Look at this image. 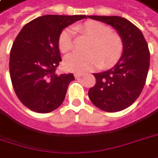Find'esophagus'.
<instances>
[{
  "label": "esophagus",
  "mask_w": 158,
  "mask_h": 158,
  "mask_svg": "<svg viewBox=\"0 0 158 158\" xmlns=\"http://www.w3.org/2000/svg\"><path fill=\"white\" fill-rule=\"evenodd\" d=\"M74 75H75V78H81V77L83 75V73H75Z\"/></svg>",
  "instance_id": "1"
}]
</instances>
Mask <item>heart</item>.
Here are the masks:
<instances>
[{
    "mask_svg": "<svg viewBox=\"0 0 158 158\" xmlns=\"http://www.w3.org/2000/svg\"><path fill=\"white\" fill-rule=\"evenodd\" d=\"M83 31L91 38L87 54L77 52L67 55L64 60V67L68 71L83 73L101 66L112 67L121 59L123 52V43L121 37L114 33L106 25L97 21H88L75 27ZM59 48L63 53L73 48V30L64 29L59 37Z\"/></svg>",
    "mask_w": 158,
    "mask_h": 158,
    "instance_id": "obj_1",
    "label": "heart"
}]
</instances>
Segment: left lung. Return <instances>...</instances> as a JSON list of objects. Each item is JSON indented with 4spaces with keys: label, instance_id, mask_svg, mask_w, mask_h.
<instances>
[{
    "label": "left lung",
    "instance_id": "1",
    "mask_svg": "<svg viewBox=\"0 0 158 158\" xmlns=\"http://www.w3.org/2000/svg\"><path fill=\"white\" fill-rule=\"evenodd\" d=\"M114 27L123 43L121 59L106 71L93 74L96 83L88 95L93 105L106 112L130 106L141 93L149 68V51L141 31L118 16H88Z\"/></svg>",
    "mask_w": 158,
    "mask_h": 158
}]
</instances>
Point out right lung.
Wrapping results in <instances>:
<instances>
[{
  "label": "right lung",
  "instance_id": "right-lung-1",
  "mask_svg": "<svg viewBox=\"0 0 158 158\" xmlns=\"http://www.w3.org/2000/svg\"><path fill=\"white\" fill-rule=\"evenodd\" d=\"M85 15H45L30 21L16 37L10 56L12 85L32 111L50 113L64 101L73 74L57 75L61 61L59 37L64 28Z\"/></svg>",
  "mask_w": 158,
  "mask_h": 158
}]
</instances>
